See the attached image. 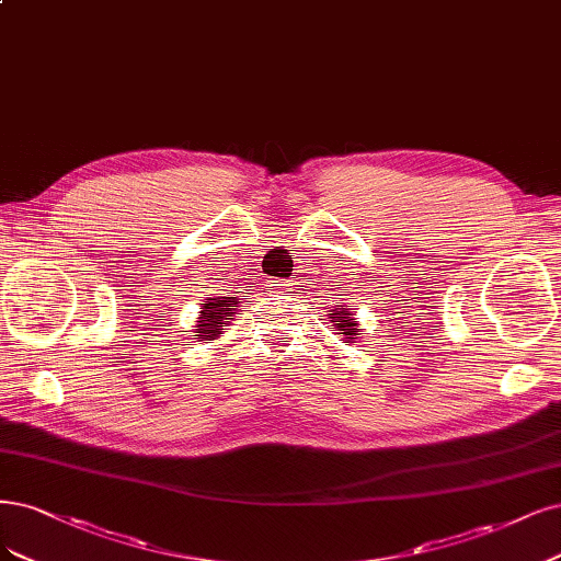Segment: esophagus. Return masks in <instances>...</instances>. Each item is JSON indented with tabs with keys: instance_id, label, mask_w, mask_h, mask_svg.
<instances>
[{
	"instance_id": "34e87169",
	"label": "esophagus",
	"mask_w": 561,
	"mask_h": 561,
	"mask_svg": "<svg viewBox=\"0 0 561 561\" xmlns=\"http://www.w3.org/2000/svg\"><path fill=\"white\" fill-rule=\"evenodd\" d=\"M268 289H272V293H276V295L293 293V287H289V283H285V280H272V285H268Z\"/></svg>"
}]
</instances>
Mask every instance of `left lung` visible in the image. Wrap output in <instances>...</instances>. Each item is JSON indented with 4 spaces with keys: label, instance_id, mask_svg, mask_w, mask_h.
<instances>
[{
    "label": "left lung",
    "instance_id": "obj_1",
    "mask_svg": "<svg viewBox=\"0 0 561 561\" xmlns=\"http://www.w3.org/2000/svg\"><path fill=\"white\" fill-rule=\"evenodd\" d=\"M327 316H330L332 330L343 336V339H341L343 343L351 345V343H357V339H362V336H359V320H357L355 308L336 304Z\"/></svg>",
    "mask_w": 561,
    "mask_h": 561
}]
</instances>
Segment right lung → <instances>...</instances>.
Wrapping results in <instances>:
<instances>
[{
    "label": "right lung",
    "instance_id": "obj_1",
    "mask_svg": "<svg viewBox=\"0 0 561 561\" xmlns=\"http://www.w3.org/2000/svg\"><path fill=\"white\" fill-rule=\"evenodd\" d=\"M239 304H241L239 297H206L195 324L197 327L195 336L204 343L220 339L222 327H227L231 320H234Z\"/></svg>",
    "mask_w": 561,
    "mask_h": 561
}]
</instances>
